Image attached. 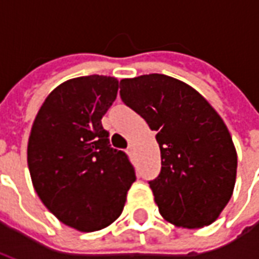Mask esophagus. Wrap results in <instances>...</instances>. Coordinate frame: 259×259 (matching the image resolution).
Returning a JSON list of instances; mask_svg holds the SVG:
<instances>
[{"label":"esophagus","mask_w":259,"mask_h":259,"mask_svg":"<svg viewBox=\"0 0 259 259\" xmlns=\"http://www.w3.org/2000/svg\"><path fill=\"white\" fill-rule=\"evenodd\" d=\"M126 151H127V154H132V152H133V146L130 144V146L126 148Z\"/></svg>","instance_id":"esophagus-1"}]
</instances>
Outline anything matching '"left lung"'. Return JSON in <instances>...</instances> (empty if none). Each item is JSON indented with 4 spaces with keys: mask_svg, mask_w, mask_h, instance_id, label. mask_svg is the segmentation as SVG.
<instances>
[{
    "mask_svg": "<svg viewBox=\"0 0 259 259\" xmlns=\"http://www.w3.org/2000/svg\"><path fill=\"white\" fill-rule=\"evenodd\" d=\"M120 98L157 132L161 172L150 180L159 213L175 226L211 225L232 197L237 154L204 97L165 74L120 80Z\"/></svg>",
    "mask_w": 259,
    "mask_h": 259,
    "instance_id": "obj_1",
    "label": "left lung"
}]
</instances>
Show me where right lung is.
<instances>
[{"instance_id": "obj_1", "label": "right lung", "mask_w": 259, "mask_h": 259, "mask_svg": "<svg viewBox=\"0 0 259 259\" xmlns=\"http://www.w3.org/2000/svg\"><path fill=\"white\" fill-rule=\"evenodd\" d=\"M118 89L109 76L68 80L47 97L31 127L27 165L34 190L48 211L80 232L116 221L136 180L129 157L111 147L101 123Z\"/></svg>"}]
</instances>
